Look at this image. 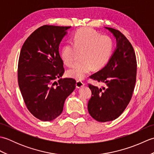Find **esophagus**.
I'll return each instance as SVG.
<instances>
[{
    "label": "esophagus",
    "mask_w": 154,
    "mask_h": 154,
    "mask_svg": "<svg viewBox=\"0 0 154 154\" xmlns=\"http://www.w3.org/2000/svg\"><path fill=\"white\" fill-rule=\"evenodd\" d=\"M84 86V83L81 81H77L76 82V87L78 89H80V88L83 87Z\"/></svg>",
    "instance_id": "1"
}]
</instances>
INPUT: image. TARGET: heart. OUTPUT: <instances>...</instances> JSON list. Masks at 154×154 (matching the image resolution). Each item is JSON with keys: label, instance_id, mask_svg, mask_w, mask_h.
Instances as JSON below:
<instances>
[{"label": "heart", "instance_id": "heart-1", "mask_svg": "<svg viewBox=\"0 0 154 154\" xmlns=\"http://www.w3.org/2000/svg\"><path fill=\"white\" fill-rule=\"evenodd\" d=\"M113 43L106 35H100L91 28L78 30L73 38V44L65 45L61 50V59L67 65L74 61L76 50L82 51V60L75 63L67 71L68 77L81 80L94 69H99L105 65L111 56Z\"/></svg>", "mask_w": 154, "mask_h": 154}]
</instances>
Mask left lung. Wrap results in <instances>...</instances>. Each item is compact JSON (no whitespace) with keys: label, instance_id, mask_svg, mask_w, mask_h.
Masks as SVG:
<instances>
[{"label":"left lung","instance_id":"left-lung-1","mask_svg":"<svg viewBox=\"0 0 154 154\" xmlns=\"http://www.w3.org/2000/svg\"><path fill=\"white\" fill-rule=\"evenodd\" d=\"M104 28L116 39V47L105 66L90 77L105 86L89 85L92 96L87 105L90 115L101 122L115 120L125 110L134 89L137 70L135 52L130 42L119 30Z\"/></svg>","mask_w":154,"mask_h":154}]
</instances>
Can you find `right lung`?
<instances>
[{
	"mask_svg": "<svg viewBox=\"0 0 154 154\" xmlns=\"http://www.w3.org/2000/svg\"><path fill=\"white\" fill-rule=\"evenodd\" d=\"M71 27L44 25L23 44L18 66L20 90L29 111L42 121L53 120L63 111L76 81L64 73L59 45Z\"/></svg>",
	"mask_w": 154,
	"mask_h": 154,
	"instance_id": "obj_1",
	"label": "right lung"
}]
</instances>
